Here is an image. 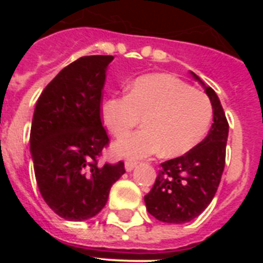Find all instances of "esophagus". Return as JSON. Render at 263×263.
Masks as SVG:
<instances>
[{
	"label": "esophagus",
	"mask_w": 263,
	"mask_h": 263,
	"mask_svg": "<svg viewBox=\"0 0 263 263\" xmlns=\"http://www.w3.org/2000/svg\"><path fill=\"white\" fill-rule=\"evenodd\" d=\"M136 160H126V162H125V168H126V171H132V170L136 168Z\"/></svg>",
	"instance_id": "1"
}]
</instances>
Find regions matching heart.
I'll use <instances>...</instances> for the list:
<instances>
[{"label": "heart", "mask_w": 263, "mask_h": 263, "mask_svg": "<svg viewBox=\"0 0 263 263\" xmlns=\"http://www.w3.org/2000/svg\"><path fill=\"white\" fill-rule=\"evenodd\" d=\"M104 124L116 138H122L145 118V130L116 145L117 154L143 158L158 153L178 157L188 153L205 136L212 120V104L204 92L192 89L180 79L164 73L137 79L129 95L105 100Z\"/></svg>", "instance_id": "1"}]
</instances>
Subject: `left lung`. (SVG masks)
<instances>
[{
  "label": "left lung",
  "instance_id": "obj_1",
  "mask_svg": "<svg viewBox=\"0 0 263 263\" xmlns=\"http://www.w3.org/2000/svg\"><path fill=\"white\" fill-rule=\"evenodd\" d=\"M205 93L213 108L210 133L184 155L160 163L152 191L145 196L147 212L159 221L183 224L194 220L210 205L221 180L229 124L215 90L205 87Z\"/></svg>",
  "mask_w": 263,
  "mask_h": 263
}]
</instances>
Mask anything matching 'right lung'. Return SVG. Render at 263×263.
<instances>
[{
    "mask_svg": "<svg viewBox=\"0 0 263 263\" xmlns=\"http://www.w3.org/2000/svg\"><path fill=\"white\" fill-rule=\"evenodd\" d=\"M111 55L81 57L63 68L36 101L31 150L36 184L53 212L83 221L105 206L124 162L99 164L109 137L101 121L103 89Z\"/></svg>",
    "mask_w": 263,
    "mask_h": 263,
    "instance_id": "add662e5",
    "label": "right lung"
}]
</instances>
